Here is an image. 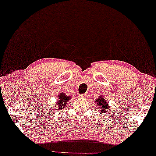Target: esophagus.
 Returning a JSON list of instances; mask_svg holds the SVG:
<instances>
[{
  "mask_svg": "<svg viewBox=\"0 0 156 156\" xmlns=\"http://www.w3.org/2000/svg\"><path fill=\"white\" fill-rule=\"evenodd\" d=\"M86 96H87V94H80V95H79V97L80 98H84L86 97Z\"/></svg>",
  "mask_w": 156,
  "mask_h": 156,
  "instance_id": "1",
  "label": "esophagus"
}]
</instances>
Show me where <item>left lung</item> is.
<instances>
[{
	"instance_id": "obj_1",
	"label": "left lung",
	"mask_w": 156,
	"mask_h": 156,
	"mask_svg": "<svg viewBox=\"0 0 156 156\" xmlns=\"http://www.w3.org/2000/svg\"><path fill=\"white\" fill-rule=\"evenodd\" d=\"M96 105H97V112H99L100 114H104V115H106L107 114V112H109V110L110 111V108L109 106V102L106 99H105V98L103 97V96H100L97 99H96Z\"/></svg>"
}]
</instances>
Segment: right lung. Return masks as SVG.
I'll return each instance as SVG.
<instances>
[{
	"instance_id": "add662e5",
	"label": "right lung",
	"mask_w": 156,
	"mask_h": 156,
	"mask_svg": "<svg viewBox=\"0 0 156 156\" xmlns=\"http://www.w3.org/2000/svg\"><path fill=\"white\" fill-rule=\"evenodd\" d=\"M58 97H59V99L58 100V101L55 103L54 106H56V108H58L59 109H64L67 103L70 101V96L66 95L64 93H60V94L58 95Z\"/></svg>"
}]
</instances>
